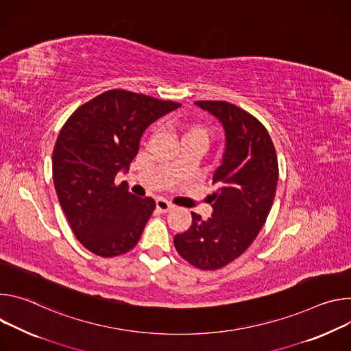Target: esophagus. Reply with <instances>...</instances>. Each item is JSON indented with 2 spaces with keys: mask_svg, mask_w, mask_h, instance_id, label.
Here are the masks:
<instances>
[{
  "mask_svg": "<svg viewBox=\"0 0 351 351\" xmlns=\"http://www.w3.org/2000/svg\"><path fill=\"white\" fill-rule=\"evenodd\" d=\"M156 209L160 210V212H170L173 209V205L170 202H167L163 198L156 199Z\"/></svg>",
  "mask_w": 351,
  "mask_h": 351,
  "instance_id": "esophagus-1",
  "label": "esophagus"
}]
</instances>
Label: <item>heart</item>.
<instances>
[{
	"label": "heart",
	"instance_id": "1",
	"mask_svg": "<svg viewBox=\"0 0 351 351\" xmlns=\"http://www.w3.org/2000/svg\"><path fill=\"white\" fill-rule=\"evenodd\" d=\"M173 127L177 128L181 141L184 139H201L205 143H208L209 141V135L205 127H202L201 124H195V123H189V124H181L174 121Z\"/></svg>",
	"mask_w": 351,
	"mask_h": 351
}]
</instances>
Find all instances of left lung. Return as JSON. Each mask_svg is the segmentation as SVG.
Returning a JSON list of instances; mask_svg holds the SVG:
<instances>
[{
	"label": "left lung",
	"mask_w": 351,
	"mask_h": 351,
	"mask_svg": "<svg viewBox=\"0 0 351 351\" xmlns=\"http://www.w3.org/2000/svg\"><path fill=\"white\" fill-rule=\"evenodd\" d=\"M195 104L221 123L226 147L213 174L212 216L192 215L191 227L174 237L177 252L191 265L216 270L239 258L256 239L275 199L279 166L266 128L245 110L215 100Z\"/></svg>",
	"instance_id": "obj_1"
}]
</instances>
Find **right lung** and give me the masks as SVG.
Wrapping results in <instances>:
<instances>
[{
    "instance_id": "add662e5",
    "label": "right lung",
    "mask_w": 351,
    "mask_h": 351,
    "mask_svg": "<svg viewBox=\"0 0 351 351\" xmlns=\"http://www.w3.org/2000/svg\"><path fill=\"white\" fill-rule=\"evenodd\" d=\"M180 106L111 89L76 108L61 128L53 152L54 186L75 237L90 252L111 258L139 241L156 204L114 180L130 169L145 130Z\"/></svg>"
}]
</instances>
